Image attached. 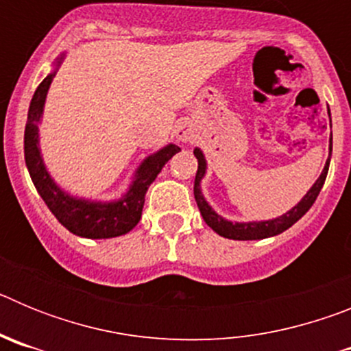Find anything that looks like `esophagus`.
<instances>
[{
  "label": "esophagus",
  "instance_id": "1",
  "mask_svg": "<svg viewBox=\"0 0 351 351\" xmlns=\"http://www.w3.org/2000/svg\"><path fill=\"white\" fill-rule=\"evenodd\" d=\"M173 133H176L178 141L182 142V144H186V142H191L195 138V128L191 123H188V121H181V123H178V126H176V130H173Z\"/></svg>",
  "mask_w": 351,
  "mask_h": 351
}]
</instances>
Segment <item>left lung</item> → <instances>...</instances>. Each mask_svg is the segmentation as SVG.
<instances>
[{
  "mask_svg": "<svg viewBox=\"0 0 351 351\" xmlns=\"http://www.w3.org/2000/svg\"><path fill=\"white\" fill-rule=\"evenodd\" d=\"M328 116H330V110H328ZM330 128H332V121H330ZM193 154L198 160V170L197 176H195L193 191L195 200H197V206L198 209H200L204 221H206L216 234L221 235V237L234 239V241H258V239H267L274 237V235L278 234H283L285 230H288L293 223L299 221L304 214L311 209L316 197H318L320 190L324 188L325 178H327L328 172V165H330V156H332V132H330V138H328V158L327 161H325V167L324 170H322L320 178L316 179L315 184L308 190V193L304 195L290 210H287V213L278 216V218L263 219V221H230V219L223 218L221 214L216 213V210L213 209V206L207 202V198L204 197L202 191V179L206 178L207 160L200 147H195Z\"/></svg>",
  "mask_w": 351,
  "mask_h": 351,
  "instance_id": "1",
  "label": "left lung"
}]
</instances>
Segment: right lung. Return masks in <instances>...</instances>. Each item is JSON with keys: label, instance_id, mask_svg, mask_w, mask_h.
<instances>
[{"label": "right lung", "instance_id": "right-lung-1", "mask_svg": "<svg viewBox=\"0 0 351 351\" xmlns=\"http://www.w3.org/2000/svg\"><path fill=\"white\" fill-rule=\"evenodd\" d=\"M64 58L66 52H61L56 58L51 73L42 80L31 98L26 130H24V160H26L27 172L43 202L47 204L58 221L71 234L86 239L119 237L128 234L141 221L145 191L165 167L167 161L179 153L181 147L170 142L158 149L156 153L145 156L133 172L125 193L114 200H93V198L77 197L64 190L49 172L40 147V123H42L47 93Z\"/></svg>", "mask_w": 351, "mask_h": 351}]
</instances>
